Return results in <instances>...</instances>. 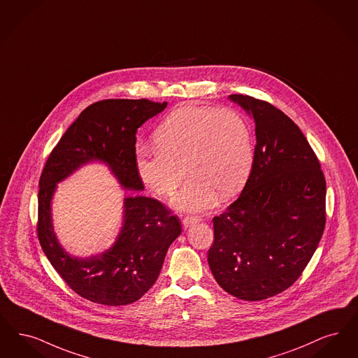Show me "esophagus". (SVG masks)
<instances>
[{
	"mask_svg": "<svg viewBox=\"0 0 358 358\" xmlns=\"http://www.w3.org/2000/svg\"><path fill=\"white\" fill-rule=\"evenodd\" d=\"M199 220H201V219L198 218V217H185L182 222H183L185 229H188V227H191L192 224H196Z\"/></svg>",
	"mask_w": 358,
	"mask_h": 358,
	"instance_id": "obj_1",
	"label": "esophagus"
}]
</instances>
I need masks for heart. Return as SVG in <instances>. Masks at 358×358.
<instances>
[{
    "label": "heart",
    "instance_id": "obj_1",
    "mask_svg": "<svg viewBox=\"0 0 358 358\" xmlns=\"http://www.w3.org/2000/svg\"><path fill=\"white\" fill-rule=\"evenodd\" d=\"M156 151L140 152V180L159 196H167L189 179L172 204L202 213L217 195L241 192L254 166V135L248 119L235 109L185 106L171 112L154 134Z\"/></svg>",
    "mask_w": 358,
    "mask_h": 358
}]
</instances>
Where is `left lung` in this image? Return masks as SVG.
<instances>
[{"instance_id":"8db88e82","label":"left lung","mask_w":358,"mask_h":358,"mask_svg":"<svg viewBox=\"0 0 358 358\" xmlns=\"http://www.w3.org/2000/svg\"><path fill=\"white\" fill-rule=\"evenodd\" d=\"M255 123L254 166L239 198L215 217L207 261L219 286L245 301L296 282L325 229L327 182L298 125L267 101L230 94Z\"/></svg>"}]
</instances>
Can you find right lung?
Returning <instances> with one entry per match:
<instances>
[{
    "label": "right lung",
    "mask_w": 358,
    "mask_h": 358,
    "mask_svg": "<svg viewBox=\"0 0 358 358\" xmlns=\"http://www.w3.org/2000/svg\"><path fill=\"white\" fill-rule=\"evenodd\" d=\"M167 107L145 99H108L84 109L48 157L38 183L40 245L55 270L78 296L107 306L128 305L155 283L167 250L182 233L179 218L156 199L132 192L109 249L88 258L64 250L52 219L57 185L90 163H103L128 191H143L136 170V132Z\"/></svg>",
    "instance_id": "obj_1"
}]
</instances>
